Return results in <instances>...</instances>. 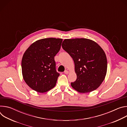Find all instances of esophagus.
I'll list each match as a JSON object with an SVG mask.
<instances>
[{"mask_svg": "<svg viewBox=\"0 0 127 127\" xmlns=\"http://www.w3.org/2000/svg\"><path fill=\"white\" fill-rule=\"evenodd\" d=\"M64 73H65V74H68V73H69V71H68V70H65V71H64Z\"/></svg>", "mask_w": 127, "mask_h": 127, "instance_id": "1", "label": "esophagus"}]
</instances>
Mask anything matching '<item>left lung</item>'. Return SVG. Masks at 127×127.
<instances>
[{
  "instance_id": "left-lung-1",
  "label": "left lung",
  "mask_w": 127,
  "mask_h": 127,
  "mask_svg": "<svg viewBox=\"0 0 127 127\" xmlns=\"http://www.w3.org/2000/svg\"><path fill=\"white\" fill-rule=\"evenodd\" d=\"M63 49L73 59L77 79L71 83L80 93L96 89L104 80L107 72L105 54L95 42L85 38L65 39Z\"/></svg>"
}]
</instances>
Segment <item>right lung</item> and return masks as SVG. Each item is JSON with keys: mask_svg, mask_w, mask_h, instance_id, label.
<instances>
[{"mask_svg": "<svg viewBox=\"0 0 127 127\" xmlns=\"http://www.w3.org/2000/svg\"><path fill=\"white\" fill-rule=\"evenodd\" d=\"M62 41L53 38L40 39L24 53L22 60L23 77L34 91L46 93L56 85L60 74L56 70L54 57L59 51Z\"/></svg>", "mask_w": 127, "mask_h": 127, "instance_id": "obj_1", "label": "right lung"}]
</instances>
